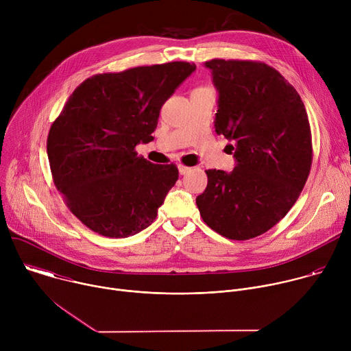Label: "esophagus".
Listing matches in <instances>:
<instances>
[{
  "label": "esophagus",
  "mask_w": 351,
  "mask_h": 351,
  "mask_svg": "<svg viewBox=\"0 0 351 351\" xmlns=\"http://www.w3.org/2000/svg\"><path fill=\"white\" fill-rule=\"evenodd\" d=\"M178 168H179V173H180V175H186V173H189V172L191 171V168H187V167H184V165H179Z\"/></svg>",
  "instance_id": "34e87169"
}]
</instances>
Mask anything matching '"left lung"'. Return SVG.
<instances>
[{"mask_svg":"<svg viewBox=\"0 0 351 351\" xmlns=\"http://www.w3.org/2000/svg\"><path fill=\"white\" fill-rule=\"evenodd\" d=\"M218 91L215 132L228 140L236 167L208 169L195 204L203 221L232 240L257 237L294 206L313 162L311 129L295 88L256 61L204 64Z\"/></svg>","mask_w":351,"mask_h":351,"instance_id":"8db88e82","label":"left lung"}]
</instances>
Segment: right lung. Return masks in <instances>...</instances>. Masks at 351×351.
<instances>
[{
  "label": "right lung",
  "mask_w": 351,
  "mask_h": 351,
  "mask_svg": "<svg viewBox=\"0 0 351 351\" xmlns=\"http://www.w3.org/2000/svg\"><path fill=\"white\" fill-rule=\"evenodd\" d=\"M195 71L194 64L137 66L86 79L49 129L54 184L72 214L93 232L128 237L157 218L179 172L137 157L153 141L161 107Z\"/></svg>",
  "instance_id": "1"
}]
</instances>
